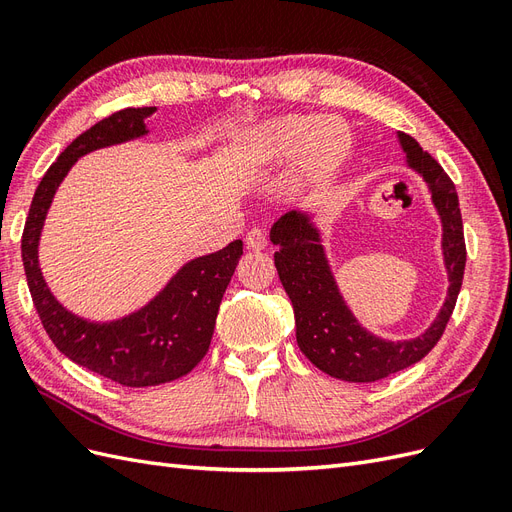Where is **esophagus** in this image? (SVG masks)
Listing matches in <instances>:
<instances>
[{"label": "esophagus", "mask_w": 512, "mask_h": 512, "mask_svg": "<svg viewBox=\"0 0 512 512\" xmlns=\"http://www.w3.org/2000/svg\"><path fill=\"white\" fill-rule=\"evenodd\" d=\"M267 243H269V241H267V235H265V232H262L260 228H252V230L245 235L247 250H265Z\"/></svg>", "instance_id": "esophagus-1"}]
</instances>
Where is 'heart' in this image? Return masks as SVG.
Wrapping results in <instances>:
<instances>
[{
    "mask_svg": "<svg viewBox=\"0 0 512 512\" xmlns=\"http://www.w3.org/2000/svg\"><path fill=\"white\" fill-rule=\"evenodd\" d=\"M352 153V132L344 121L314 115H282L256 128L247 141V156L265 164L297 158V179L324 183L335 177Z\"/></svg>",
    "mask_w": 512,
    "mask_h": 512,
    "instance_id": "obj_1",
    "label": "heart"
}]
</instances>
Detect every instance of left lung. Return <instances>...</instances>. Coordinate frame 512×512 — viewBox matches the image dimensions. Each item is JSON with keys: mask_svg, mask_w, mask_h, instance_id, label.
<instances>
[{"mask_svg": "<svg viewBox=\"0 0 512 512\" xmlns=\"http://www.w3.org/2000/svg\"><path fill=\"white\" fill-rule=\"evenodd\" d=\"M399 143L408 164L427 181L442 218V250L451 282L438 318L421 337L384 342L354 320L335 286L318 230L305 213L290 211L271 228V241L277 245L275 267L297 322V344L324 374L346 382H376L421 361L451 320L466 269V239L455 183L410 134L399 132Z\"/></svg>", "mask_w": 512, "mask_h": 512, "instance_id": "left-lung-1", "label": "left lung"}]
</instances>
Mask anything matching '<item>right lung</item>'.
<instances>
[{
  "instance_id": "obj_1",
  "label": "right lung",
  "mask_w": 512,
  "mask_h": 512,
  "mask_svg": "<svg viewBox=\"0 0 512 512\" xmlns=\"http://www.w3.org/2000/svg\"><path fill=\"white\" fill-rule=\"evenodd\" d=\"M156 106L126 108L91 126L59 153L38 183L23 230L21 254L36 312L61 354L121 386H156L192 371L209 350L226 286L243 254V243L188 262L143 309L115 322H87L70 314L46 288L38 267V241L55 190L85 153L132 141L147 132L145 117Z\"/></svg>"
}]
</instances>
